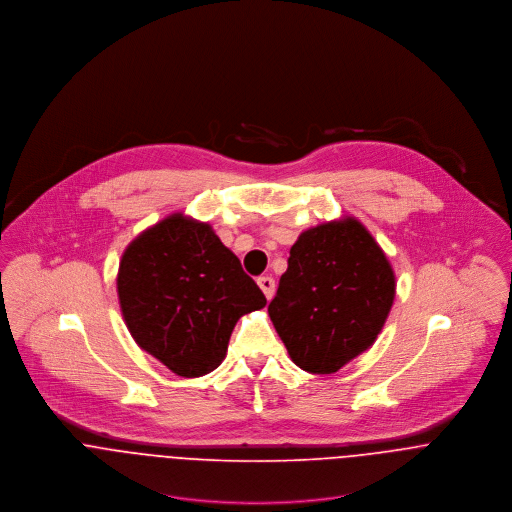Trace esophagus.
I'll list each match as a JSON object with an SVG mask.
<instances>
[{"instance_id": "34e87169", "label": "esophagus", "mask_w": 512, "mask_h": 512, "mask_svg": "<svg viewBox=\"0 0 512 512\" xmlns=\"http://www.w3.org/2000/svg\"><path fill=\"white\" fill-rule=\"evenodd\" d=\"M258 286H260V290L266 295V299H272V297H274L276 282H274L272 276H262V278H258Z\"/></svg>"}]
</instances>
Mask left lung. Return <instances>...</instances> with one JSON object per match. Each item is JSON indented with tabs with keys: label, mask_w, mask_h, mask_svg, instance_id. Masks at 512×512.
I'll return each mask as SVG.
<instances>
[{
	"label": "left lung",
	"mask_w": 512,
	"mask_h": 512,
	"mask_svg": "<svg viewBox=\"0 0 512 512\" xmlns=\"http://www.w3.org/2000/svg\"><path fill=\"white\" fill-rule=\"evenodd\" d=\"M394 295L390 260L347 215L297 236L268 313L295 365L333 374L372 347Z\"/></svg>",
	"instance_id": "8db88e82"
}]
</instances>
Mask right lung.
I'll return each instance as SVG.
<instances>
[{
    "label": "right lung",
    "mask_w": 512,
    "mask_h": 512,
    "mask_svg": "<svg viewBox=\"0 0 512 512\" xmlns=\"http://www.w3.org/2000/svg\"><path fill=\"white\" fill-rule=\"evenodd\" d=\"M116 290L138 347L185 378L215 370L236 321L266 305L213 226L183 213L155 222L126 246Z\"/></svg>",
    "instance_id": "right-lung-1"
}]
</instances>
